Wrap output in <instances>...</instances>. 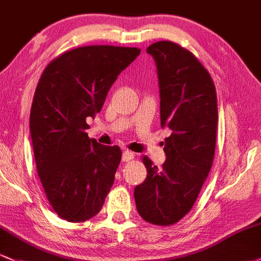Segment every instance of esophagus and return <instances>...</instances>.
Returning a JSON list of instances; mask_svg holds the SVG:
<instances>
[{
  "label": "esophagus",
  "mask_w": 261,
  "mask_h": 261,
  "mask_svg": "<svg viewBox=\"0 0 261 261\" xmlns=\"http://www.w3.org/2000/svg\"><path fill=\"white\" fill-rule=\"evenodd\" d=\"M132 159H134V153L130 152V150H124L122 155L123 162H130Z\"/></svg>",
  "instance_id": "1"
}]
</instances>
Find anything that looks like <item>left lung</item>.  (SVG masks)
I'll use <instances>...</instances> for the list:
<instances>
[{
    "mask_svg": "<svg viewBox=\"0 0 261 261\" xmlns=\"http://www.w3.org/2000/svg\"><path fill=\"white\" fill-rule=\"evenodd\" d=\"M161 87V124L167 161L161 168L147 155V178L134 189L137 210L148 223H178L194 205L212 168L218 125V100L208 69L189 49L170 41L150 44Z\"/></svg>",
    "mask_w": 261,
    "mask_h": 261,
    "instance_id": "1",
    "label": "left lung"
}]
</instances>
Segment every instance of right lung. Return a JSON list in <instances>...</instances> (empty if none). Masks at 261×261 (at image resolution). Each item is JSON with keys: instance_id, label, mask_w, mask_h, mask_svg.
Segmentation results:
<instances>
[{"instance_id": "add662e5", "label": "right lung", "mask_w": 261, "mask_h": 261, "mask_svg": "<svg viewBox=\"0 0 261 261\" xmlns=\"http://www.w3.org/2000/svg\"><path fill=\"white\" fill-rule=\"evenodd\" d=\"M139 53L136 47L83 46L61 53L42 72L30 129L42 187L61 219L83 223L105 204L122 150L89 138L87 118L99 113L111 86Z\"/></svg>"}]
</instances>
